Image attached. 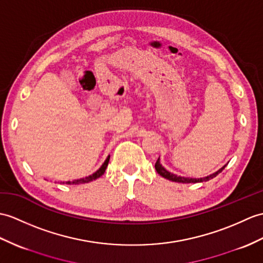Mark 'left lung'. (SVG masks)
<instances>
[{"mask_svg": "<svg viewBox=\"0 0 263 263\" xmlns=\"http://www.w3.org/2000/svg\"><path fill=\"white\" fill-rule=\"evenodd\" d=\"M225 167H227V164H225V166H224L223 168L219 169L218 172H216L215 174H213V175H211V176H207V177H205V178L196 179V178H185V177H180V176H177V175H174V174H172V173L167 172V170L161 166L159 158H158V160H157V162H156V164H155V168H156V170H157V173L159 174L160 176H162L163 178H166V179H168V180H172V181H176V182H184V184H188V182H203V181H207V180H210V179H213V178H214V177H216L219 173H222L223 169H224Z\"/></svg>", "mask_w": 263, "mask_h": 263, "instance_id": "left-lung-1", "label": "left lung"}]
</instances>
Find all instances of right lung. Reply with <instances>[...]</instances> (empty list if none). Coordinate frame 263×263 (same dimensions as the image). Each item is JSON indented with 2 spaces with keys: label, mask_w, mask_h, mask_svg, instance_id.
I'll use <instances>...</instances> for the list:
<instances>
[{
  "label": "right lung",
  "mask_w": 263,
  "mask_h": 263,
  "mask_svg": "<svg viewBox=\"0 0 263 263\" xmlns=\"http://www.w3.org/2000/svg\"><path fill=\"white\" fill-rule=\"evenodd\" d=\"M108 161H109V156L106 158V160L104 161V163L102 164V167L97 170L96 173H94L93 175H90L88 177H85V178H82V179H77V180H72V181H66V184L68 185H79V184H85V182H89L91 180H95L97 178H100V177L105 173L106 170V167L108 164Z\"/></svg>",
  "instance_id": "right-lung-1"
}]
</instances>
